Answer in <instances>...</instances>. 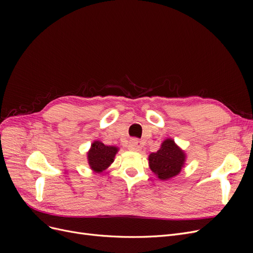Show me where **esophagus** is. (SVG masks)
Returning a JSON list of instances; mask_svg holds the SVG:
<instances>
[{
	"label": "esophagus",
	"mask_w": 253,
	"mask_h": 253,
	"mask_svg": "<svg viewBox=\"0 0 253 253\" xmlns=\"http://www.w3.org/2000/svg\"><path fill=\"white\" fill-rule=\"evenodd\" d=\"M141 147H142V143L139 140H136V139L131 140L128 144V149L131 151H139Z\"/></svg>",
	"instance_id": "34e87169"
}]
</instances>
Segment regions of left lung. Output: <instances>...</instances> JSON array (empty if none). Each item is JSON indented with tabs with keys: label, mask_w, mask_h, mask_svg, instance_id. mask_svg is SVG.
<instances>
[{
	"label": "left lung",
	"mask_w": 253,
	"mask_h": 253,
	"mask_svg": "<svg viewBox=\"0 0 253 253\" xmlns=\"http://www.w3.org/2000/svg\"><path fill=\"white\" fill-rule=\"evenodd\" d=\"M185 162V152L171 138L166 139L160 149L149 156L150 169L162 180H168L178 175Z\"/></svg>",
	"instance_id": "8db88e82"
}]
</instances>
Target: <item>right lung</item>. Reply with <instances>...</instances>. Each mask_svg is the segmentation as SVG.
I'll return each mask as SVG.
<instances>
[{
  "instance_id": "add662e5",
  "label": "right lung",
  "mask_w": 253,
  "mask_h": 253,
  "mask_svg": "<svg viewBox=\"0 0 253 253\" xmlns=\"http://www.w3.org/2000/svg\"><path fill=\"white\" fill-rule=\"evenodd\" d=\"M117 147L105 145L101 141H94L87 153V160L90 169L96 173H101L114 162L115 155L118 152Z\"/></svg>"
}]
</instances>
